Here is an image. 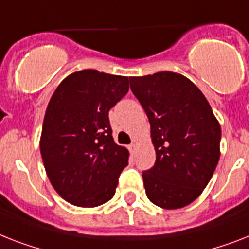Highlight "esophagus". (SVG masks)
Instances as JSON below:
<instances>
[{"label": "esophagus", "instance_id": "obj_1", "mask_svg": "<svg viewBox=\"0 0 249 249\" xmlns=\"http://www.w3.org/2000/svg\"><path fill=\"white\" fill-rule=\"evenodd\" d=\"M129 148H130V152L134 153L135 149H137V144H135V143H131V144L129 145Z\"/></svg>", "mask_w": 249, "mask_h": 249}]
</instances>
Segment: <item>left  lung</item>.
Masks as SVG:
<instances>
[{
    "label": "left lung",
    "instance_id": "obj_1",
    "mask_svg": "<svg viewBox=\"0 0 249 249\" xmlns=\"http://www.w3.org/2000/svg\"><path fill=\"white\" fill-rule=\"evenodd\" d=\"M151 124L156 162L142 173L145 195L166 210L201 195L220 157L221 129L206 97L185 76L171 71L129 78Z\"/></svg>",
    "mask_w": 249,
    "mask_h": 249
}]
</instances>
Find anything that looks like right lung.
<instances>
[{
    "label": "right lung",
    "instance_id": "obj_1",
    "mask_svg": "<svg viewBox=\"0 0 249 249\" xmlns=\"http://www.w3.org/2000/svg\"><path fill=\"white\" fill-rule=\"evenodd\" d=\"M128 90V76L88 69L64 79L52 94L40 155L51 184L71 205L97 207L114 197L129 152L112 138L108 111Z\"/></svg>",
    "mask_w": 249,
    "mask_h": 249
}]
</instances>
